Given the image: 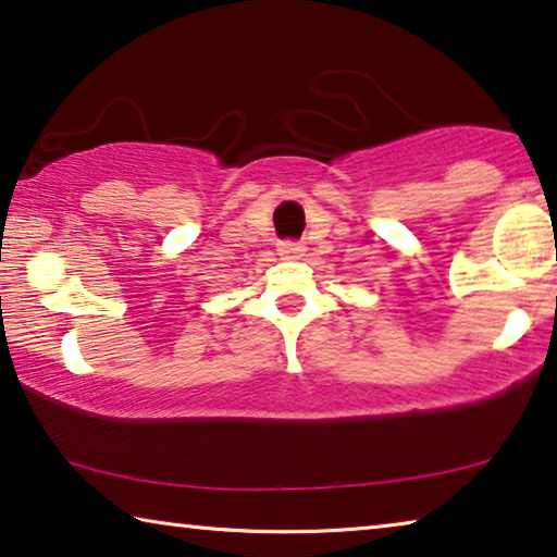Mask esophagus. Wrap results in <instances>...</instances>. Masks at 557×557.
I'll use <instances>...</instances> for the list:
<instances>
[{"instance_id":"obj_1","label":"esophagus","mask_w":557,"mask_h":557,"mask_svg":"<svg viewBox=\"0 0 557 557\" xmlns=\"http://www.w3.org/2000/svg\"><path fill=\"white\" fill-rule=\"evenodd\" d=\"M277 252L285 257H300L305 252V245L295 243V239H282V243L277 245Z\"/></svg>"}]
</instances>
